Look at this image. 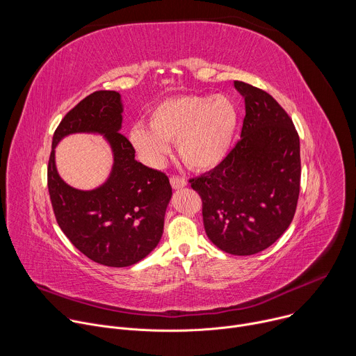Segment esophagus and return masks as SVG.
<instances>
[{
	"instance_id": "34e87169",
	"label": "esophagus",
	"mask_w": 356,
	"mask_h": 356,
	"mask_svg": "<svg viewBox=\"0 0 356 356\" xmlns=\"http://www.w3.org/2000/svg\"><path fill=\"white\" fill-rule=\"evenodd\" d=\"M170 184L175 190H179V188H183L187 186V181L183 179V177H179V176H172L170 177Z\"/></svg>"
}]
</instances>
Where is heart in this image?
Returning a JSON list of instances; mask_svg holds the SVG:
<instances>
[{
	"label": "heart",
	"mask_w": 356,
	"mask_h": 356,
	"mask_svg": "<svg viewBox=\"0 0 356 356\" xmlns=\"http://www.w3.org/2000/svg\"><path fill=\"white\" fill-rule=\"evenodd\" d=\"M238 114L232 99L224 94H193L166 98L149 113V125L136 122L129 142L143 163L161 166L176 139L180 158L195 170H209L228 155L236 129Z\"/></svg>",
	"instance_id": "1"
}]
</instances>
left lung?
Instances as JSON below:
<instances>
[{
    "instance_id": "obj_1",
    "label": "left lung",
    "mask_w": 356,
    "mask_h": 356,
    "mask_svg": "<svg viewBox=\"0 0 356 356\" xmlns=\"http://www.w3.org/2000/svg\"><path fill=\"white\" fill-rule=\"evenodd\" d=\"M245 99L241 139L213 170L191 179L210 241L236 257L262 252L289 228L300 193V139L266 91L234 81Z\"/></svg>"
}]
</instances>
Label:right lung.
Listing matches in <instances>:
<instances>
[{
  "label": "right lung",
  "instance_id": "right-lung-1",
  "mask_svg": "<svg viewBox=\"0 0 356 356\" xmlns=\"http://www.w3.org/2000/svg\"><path fill=\"white\" fill-rule=\"evenodd\" d=\"M124 104L117 91L87 95L59 124L50 152L47 187L59 227L91 261L111 268L140 262L163 234L172 198L169 177L135 159V149L120 134ZM103 136L113 154L106 181L91 191L67 185L56 168V146L69 134Z\"/></svg>",
  "mask_w": 356,
  "mask_h": 356
}]
</instances>
